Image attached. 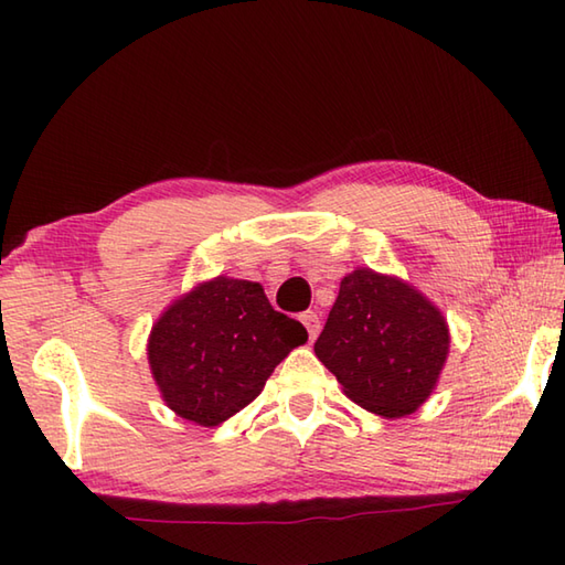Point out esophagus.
Returning a JSON list of instances; mask_svg holds the SVG:
<instances>
[{
	"instance_id": "obj_1",
	"label": "esophagus",
	"mask_w": 565,
	"mask_h": 565,
	"mask_svg": "<svg viewBox=\"0 0 565 565\" xmlns=\"http://www.w3.org/2000/svg\"><path fill=\"white\" fill-rule=\"evenodd\" d=\"M301 322H303L306 330H308V338L316 340L318 332H320V318H318V313H313V310H308V313L301 316Z\"/></svg>"
}]
</instances>
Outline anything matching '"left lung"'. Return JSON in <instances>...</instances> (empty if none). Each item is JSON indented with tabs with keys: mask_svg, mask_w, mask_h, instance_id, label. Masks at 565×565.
Masks as SVG:
<instances>
[{
	"mask_svg": "<svg viewBox=\"0 0 565 565\" xmlns=\"http://www.w3.org/2000/svg\"><path fill=\"white\" fill-rule=\"evenodd\" d=\"M441 310L398 276L356 267L340 281L316 356L350 401L381 417L415 413L449 356Z\"/></svg>",
	"mask_w": 565,
	"mask_h": 565,
	"instance_id": "1",
	"label": "left lung"
}]
</instances>
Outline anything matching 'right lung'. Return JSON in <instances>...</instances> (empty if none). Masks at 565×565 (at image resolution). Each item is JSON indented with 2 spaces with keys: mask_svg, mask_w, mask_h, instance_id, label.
<instances>
[{
  "mask_svg": "<svg viewBox=\"0 0 565 565\" xmlns=\"http://www.w3.org/2000/svg\"><path fill=\"white\" fill-rule=\"evenodd\" d=\"M306 342V328L274 310L262 284L215 276L154 320L148 364L174 415L218 427L255 401L276 364Z\"/></svg>",
  "mask_w": 565,
  "mask_h": 565,
  "instance_id": "1",
  "label": "right lung"
}]
</instances>
